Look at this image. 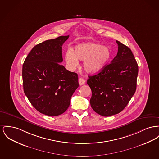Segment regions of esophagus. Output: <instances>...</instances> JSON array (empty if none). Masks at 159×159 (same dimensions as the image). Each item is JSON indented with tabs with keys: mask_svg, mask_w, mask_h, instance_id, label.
<instances>
[{
	"mask_svg": "<svg viewBox=\"0 0 159 159\" xmlns=\"http://www.w3.org/2000/svg\"><path fill=\"white\" fill-rule=\"evenodd\" d=\"M84 83H85V81L83 79H82V78L79 79V84L80 85H83L84 84Z\"/></svg>",
	"mask_w": 159,
	"mask_h": 159,
	"instance_id": "esophagus-1",
	"label": "esophagus"
}]
</instances>
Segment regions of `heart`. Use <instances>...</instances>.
<instances>
[{
	"instance_id": "b5f03b06",
	"label": "heart",
	"mask_w": 159,
	"mask_h": 159,
	"mask_svg": "<svg viewBox=\"0 0 159 159\" xmlns=\"http://www.w3.org/2000/svg\"><path fill=\"white\" fill-rule=\"evenodd\" d=\"M111 52L107 47L95 43H82L75 47V52L69 49L65 56L67 64L73 67L79 65V60L84 61V67L89 73H97L107 65L111 57Z\"/></svg>"
}]
</instances>
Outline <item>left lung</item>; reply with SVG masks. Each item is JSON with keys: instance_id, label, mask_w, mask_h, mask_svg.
Masks as SVG:
<instances>
[{"instance_id": "1", "label": "left lung", "mask_w": 159, "mask_h": 159, "mask_svg": "<svg viewBox=\"0 0 159 159\" xmlns=\"http://www.w3.org/2000/svg\"><path fill=\"white\" fill-rule=\"evenodd\" d=\"M116 43L118 53L111 63L87 80L92 91L91 107L103 116L121 112L136 89L138 66L134 56L130 48Z\"/></svg>"}]
</instances>
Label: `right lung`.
Returning a JSON list of instances; mask_svg holds the SVG:
<instances>
[{
	"label": "right lung",
	"instance_id": "1",
	"mask_svg": "<svg viewBox=\"0 0 159 159\" xmlns=\"http://www.w3.org/2000/svg\"><path fill=\"white\" fill-rule=\"evenodd\" d=\"M69 35L46 40L33 47L23 65L24 93L43 114L55 116L68 108L79 87L77 74L62 65V46Z\"/></svg>",
	"mask_w": 159,
	"mask_h": 159
}]
</instances>
